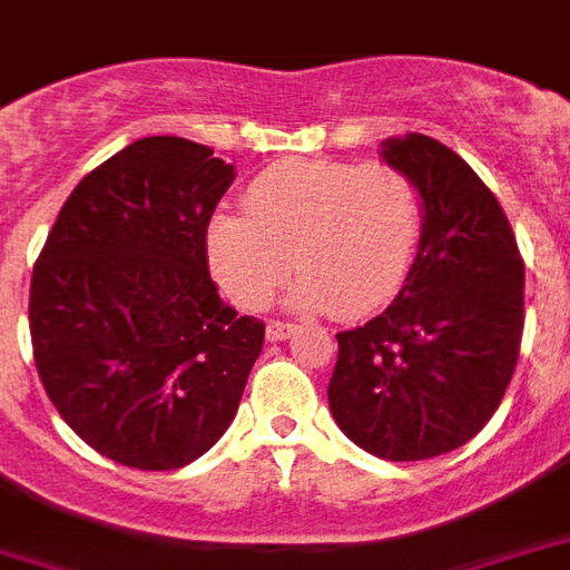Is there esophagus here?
Returning a JSON list of instances; mask_svg holds the SVG:
<instances>
[{
    "label": "esophagus",
    "mask_w": 570,
    "mask_h": 570,
    "mask_svg": "<svg viewBox=\"0 0 570 570\" xmlns=\"http://www.w3.org/2000/svg\"><path fill=\"white\" fill-rule=\"evenodd\" d=\"M293 334H295V325H289V322H268L266 325L268 343H281V340H289Z\"/></svg>",
    "instance_id": "esophagus-1"
}]
</instances>
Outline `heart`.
I'll use <instances>...</instances> for the list:
<instances>
[{
    "label": "heart",
    "instance_id": "obj_1",
    "mask_svg": "<svg viewBox=\"0 0 570 570\" xmlns=\"http://www.w3.org/2000/svg\"><path fill=\"white\" fill-rule=\"evenodd\" d=\"M248 215L218 213L206 257L227 298L245 311L272 302L293 272L298 311L364 316L390 302L420 245V197L390 165L295 159L268 168L245 195Z\"/></svg>",
    "mask_w": 570,
    "mask_h": 570
}]
</instances>
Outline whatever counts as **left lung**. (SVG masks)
<instances>
[{
    "mask_svg": "<svg viewBox=\"0 0 570 570\" xmlns=\"http://www.w3.org/2000/svg\"><path fill=\"white\" fill-rule=\"evenodd\" d=\"M381 159L420 195V245L387 311L337 334V425L387 461L459 450L494 416L523 334V259L503 206L429 136L387 138Z\"/></svg>",
    "mask_w": 570,
    "mask_h": 570,
    "instance_id": "left-lung-1",
    "label": "left lung"
}]
</instances>
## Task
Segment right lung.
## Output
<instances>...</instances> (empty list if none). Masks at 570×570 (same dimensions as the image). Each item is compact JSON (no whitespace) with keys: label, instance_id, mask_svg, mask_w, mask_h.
<instances>
[{"label":"right lung","instance_id":"add662e5","mask_svg":"<svg viewBox=\"0 0 570 570\" xmlns=\"http://www.w3.org/2000/svg\"><path fill=\"white\" fill-rule=\"evenodd\" d=\"M236 168L189 138H138L61 206L31 272L47 396L106 459L177 470L236 416L266 325L222 302L206 227Z\"/></svg>","mask_w":570,"mask_h":570}]
</instances>
